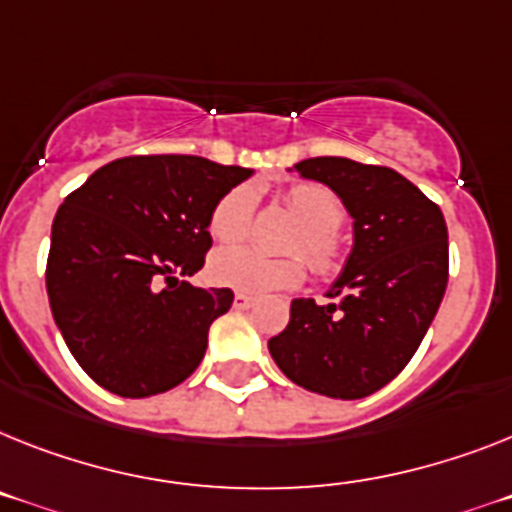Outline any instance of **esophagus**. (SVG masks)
<instances>
[{
    "instance_id": "obj_1",
    "label": "esophagus",
    "mask_w": 512,
    "mask_h": 512,
    "mask_svg": "<svg viewBox=\"0 0 512 512\" xmlns=\"http://www.w3.org/2000/svg\"><path fill=\"white\" fill-rule=\"evenodd\" d=\"M252 304H255V296L242 294V291H239V294L234 296V307L236 309H249V307H252Z\"/></svg>"
}]
</instances>
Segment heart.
Wrapping results in <instances>:
<instances>
[{
  "label": "heart",
  "instance_id": "1",
  "mask_svg": "<svg viewBox=\"0 0 512 512\" xmlns=\"http://www.w3.org/2000/svg\"><path fill=\"white\" fill-rule=\"evenodd\" d=\"M283 203L291 216L302 223V231H296L289 242V252L304 256L315 276L336 278L346 268V257H349L346 244L338 234L346 218L338 197L322 184L302 182L283 195ZM252 218H255V195L247 187H234L213 205L208 229L221 244H236L247 239ZM208 270L218 286L242 294L296 289L307 276L301 257H263L247 247L218 249L210 257Z\"/></svg>",
  "mask_w": 512,
  "mask_h": 512
}]
</instances>
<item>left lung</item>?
<instances>
[{"label": "left lung", "instance_id": "obj_1", "mask_svg": "<svg viewBox=\"0 0 512 512\" xmlns=\"http://www.w3.org/2000/svg\"><path fill=\"white\" fill-rule=\"evenodd\" d=\"M328 184L354 218V249L330 304L294 299L270 356L291 382L354 401L388 385L416 354L448 286L440 205L388 166L320 156L294 166Z\"/></svg>", "mask_w": 512, "mask_h": 512}]
</instances>
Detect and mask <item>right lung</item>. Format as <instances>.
Instances as JSON below:
<instances>
[{"instance_id":"obj_1","label":"right lung","mask_w":512,"mask_h":512,"mask_svg":"<svg viewBox=\"0 0 512 512\" xmlns=\"http://www.w3.org/2000/svg\"><path fill=\"white\" fill-rule=\"evenodd\" d=\"M252 174L200 156L106 163L64 197L51 226V315L85 375L122 398L184 382L203 362L208 330L231 289L184 278L213 247V205Z\"/></svg>"}]
</instances>
